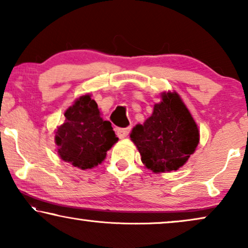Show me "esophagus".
I'll return each mask as SVG.
<instances>
[{"label":"esophagus","instance_id":"34e87169","mask_svg":"<svg viewBox=\"0 0 248 248\" xmlns=\"http://www.w3.org/2000/svg\"><path fill=\"white\" fill-rule=\"evenodd\" d=\"M131 131V127H125V128H117V135L120 139H125L128 136V133Z\"/></svg>","mask_w":248,"mask_h":248}]
</instances>
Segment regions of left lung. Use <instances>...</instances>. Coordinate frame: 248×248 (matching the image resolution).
<instances>
[{
	"label": "left lung",
	"instance_id": "1",
	"mask_svg": "<svg viewBox=\"0 0 248 248\" xmlns=\"http://www.w3.org/2000/svg\"><path fill=\"white\" fill-rule=\"evenodd\" d=\"M132 142L145 168L154 173L185 166L199 144L198 125L177 92H164L143 124L133 127Z\"/></svg>",
	"mask_w": 248,
	"mask_h": 248
}]
</instances>
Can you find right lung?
Instances as JSON below:
<instances>
[{
    "label": "right lung",
    "mask_w": 248,
    "mask_h": 248,
    "mask_svg": "<svg viewBox=\"0 0 248 248\" xmlns=\"http://www.w3.org/2000/svg\"><path fill=\"white\" fill-rule=\"evenodd\" d=\"M64 117L55 136L60 159L81 170L97 167L118 141L112 124L100 117L97 103L91 94L75 100Z\"/></svg>",
    "instance_id": "add662e5"
}]
</instances>
